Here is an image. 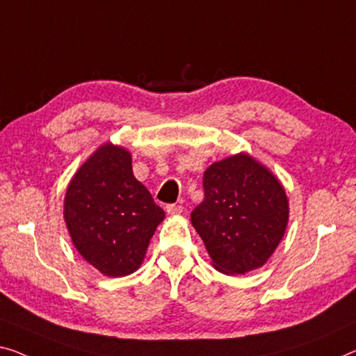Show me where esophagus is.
Wrapping results in <instances>:
<instances>
[{
    "instance_id": "1",
    "label": "esophagus",
    "mask_w": 356,
    "mask_h": 356,
    "mask_svg": "<svg viewBox=\"0 0 356 356\" xmlns=\"http://www.w3.org/2000/svg\"><path fill=\"white\" fill-rule=\"evenodd\" d=\"M166 212H168V214H171V216H179V214H182V212H184V206H180V204H168L166 206Z\"/></svg>"
}]
</instances>
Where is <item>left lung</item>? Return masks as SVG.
Here are the masks:
<instances>
[{
    "label": "left lung",
    "instance_id": "8db88e82",
    "mask_svg": "<svg viewBox=\"0 0 356 356\" xmlns=\"http://www.w3.org/2000/svg\"><path fill=\"white\" fill-rule=\"evenodd\" d=\"M203 188L204 200L190 217L212 265L225 275L262 267L288 225V196L280 180L248 153H238L206 169Z\"/></svg>",
    "mask_w": 356,
    "mask_h": 356
}]
</instances>
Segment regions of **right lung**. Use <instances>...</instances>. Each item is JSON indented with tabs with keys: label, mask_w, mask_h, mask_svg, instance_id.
<instances>
[{
	"label": "right lung",
	"mask_w": 356,
	"mask_h": 356,
	"mask_svg": "<svg viewBox=\"0 0 356 356\" xmlns=\"http://www.w3.org/2000/svg\"><path fill=\"white\" fill-rule=\"evenodd\" d=\"M123 147H99L67 188L63 217L73 245L100 273L126 277L144 262L164 211L132 174Z\"/></svg>",
	"instance_id": "right-lung-1"
}]
</instances>
